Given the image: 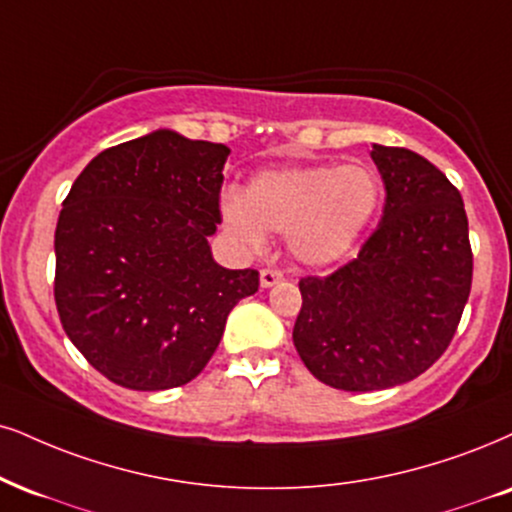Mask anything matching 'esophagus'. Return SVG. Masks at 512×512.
I'll return each instance as SVG.
<instances>
[{
  "instance_id": "esophagus-1",
  "label": "esophagus",
  "mask_w": 512,
  "mask_h": 512,
  "mask_svg": "<svg viewBox=\"0 0 512 512\" xmlns=\"http://www.w3.org/2000/svg\"><path fill=\"white\" fill-rule=\"evenodd\" d=\"M282 280H285V277H282L280 270H270V268L261 270V287H263V289L275 287L277 282H282Z\"/></svg>"
}]
</instances>
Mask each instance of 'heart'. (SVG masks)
<instances>
[{"instance_id": "heart-1", "label": "heart", "mask_w": 512, "mask_h": 512, "mask_svg": "<svg viewBox=\"0 0 512 512\" xmlns=\"http://www.w3.org/2000/svg\"><path fill=\"white\" fill-rule=\"evenodd\" d=\"M382 180L365 163L261 170L244 194L225 192V230L249 249L270 232H287V246L306 266H330L349 254L382 204Z\"/></svg>"}]
</instances>
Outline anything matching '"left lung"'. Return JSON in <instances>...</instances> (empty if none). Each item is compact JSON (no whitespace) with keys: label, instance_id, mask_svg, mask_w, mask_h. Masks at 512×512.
I'll return each mask as SVG.
<instances>
[{"label":"left lung","instance_id":"obj_1","mask_svg":"<svg viewBox=\"0 0 512 512\" xmlns=\"http://www.w3.org/2000/svg\"><path fill=\"white\" fill-rule=\"evenodd\" d=\"M370 156L387 192L380 227L337 273L299 282L292 332L315 380L344 391L422 375L456 334L472 285L458 189L415 151L372 144Z\"/></svg>","mask_w":512,"mask_h":512}]
</instances>
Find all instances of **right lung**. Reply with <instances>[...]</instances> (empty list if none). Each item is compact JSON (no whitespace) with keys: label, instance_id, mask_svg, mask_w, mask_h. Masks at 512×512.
<instances>
[{"label":"right lung","instance_id":"obj_1","mask_svg":"<svg viewBox=\"0 0 512 512\" xmlns=\"http://www.w3.org/2000/svg\"><path fill=\"white\" fill-rule=\"evenodd\" d=\"M230 149L159 128L102 151L73 182L54 235V299L75 349L111 382H192L256 270H227L208 237Z\"/></svg>","mask_w":512,"mask_h":512}]
</instances>
